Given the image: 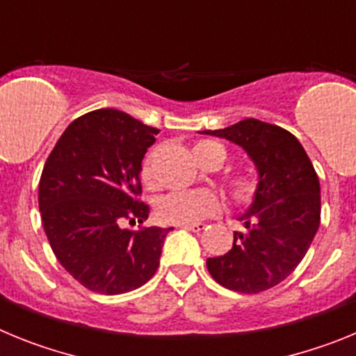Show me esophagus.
<instances>
[{"instance_id": "obj_1", "label": "esophagus", "mask_w": 356, "mask_h": 356, "mask_svg": "<svg viewBox=\"0 0 356 356\" xmlns=\"http://www.w3.org/2000/svg\"><path fill=\"white\" fill-rule=\"evenodd\" d=\"M180 228L191 229V232H203V229H205V225H203V222H194V225H181Z\"/></svg>"}]
</instances>
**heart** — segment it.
Masks as SVG:
<instances>
[{"instance_id": "heart-1", "label": "heart", "mask_w": 356, "mask_h": 356, "mask_svg": "<svg viewBox=\"0 0 356 356\" xmlns=\"http://www.w3.org/2000/svg\"><path fill=\"white\" fill-rule=\"evenodd\" d=\"M193 155L196 162L205 163L213 162L217 168H221L226 159L225 147L213 140H201L193 147ZM140 178L146 185L153 181L149 159L144 160L140 168ZM229 194L238 203H246L253 197L257 191V180L250 172H235L228 178ZM219 210V200L210 191H193V193H171L156 201L155 212L159 221L163 225H193L205 217L213 216Z\"/></svg>"}]
</instances>
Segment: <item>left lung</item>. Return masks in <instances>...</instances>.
<instances>
[{
    "mask_svg": "<svg viewBox=\"0 0 356 356\" xmlns=\"http://www.w3.org/2000/svg\"><path fill=\"white\" fill-rule=\"evenodd\" d=\"M246 151L259 172L253 203L238 216L226 254L207 260L217 284L257 294L284 282L303 260L321 221V187L307 151L291 131L244 119L222 130H205Z\"/></svg>",
    "mask_w": 356,
    "mask_h": 356,
    "instance_id": "1",
    "label": "left lung"
}]
</instances>
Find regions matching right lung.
<instances>
[{
    "mask_svg": "<svg viewBox=\"0 0 356 356\" xmlns=\"http://www.w3.org/2000/svg\"><path fill=\"white\" fill-rule=\"evenodd\" d=\"M159 130L127 112L99 108L72 121L44 163L39 210L53 253L83 287L114 296L143 287L156 273L172 228H121L146 221L137 200L140 168Z\"/></svg>",
    "mask_w": 356,
    "mask_h": 356,
    "instance_id": "obj_1",
    "label": "right lung"
}]
</instances>
